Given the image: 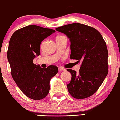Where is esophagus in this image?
Returning <instances> with one entry per match:
<instances>
[{
  "instance_id": "34e87169",
  "label": "esophagus",
  "mask_w": 120,
  "mask_h": 120,
  "mask_svg": "<svg viewBox=\"0 0 120 120\" xmlns=\"http://www.w3.org/2000/svg\"><path fill=\"white\" fill-rule=\"evenodd\" d=\"M58 70L59 71H65V69H64V68H61V67H60V68H58Z\"/></svg>"
}]
</instances>
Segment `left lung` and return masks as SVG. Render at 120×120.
<instances>
[{"mask_svg":"<svg viewBox=\"0 0 120 120\" xmlns=\"http://www.w3.org/2000/svg\"><path fill=\"white\" fill-rule=\"evenodd\" d=\"M66 35L71 45L70 59L81 62L78 74L68 69L71 79L68 89L77 99L89 97L95 93L108 73V51L105 41L100 32L92 27L72 23L55 29Z\"/></svg>","mask_w":120,"mask_h":120,"instance_id":"obj_1","label":"left lung"}]
</instances>
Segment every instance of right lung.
Listing matches in <instances>:
<instances>
[{
  "label": "right lung",
  "instance_id": "1",
  "mask_svg": "<svg viewBox=\"0 0 120 120\" xmlns=\"http://www.w3.org/2000/svg\"><path fill=\"white\" fill-rule=\"evenodd\" d=\"M55 30L29 25L16 30L9 42L7 59L12 78L27 97L34 100L46 97L50 90V79L58 73L56 66L43 69L33 63L40 54L41 42Z\"/></svg>",
  "mask_w": 120,
  "mask_h": 120
}]
</instances>
